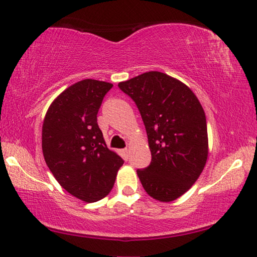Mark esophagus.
<instances>
[{"instance_id":"esophagus-1","label":"esophagus","mask_w":257,"mask_h":257,"mask_svg":"<svg viewBox=\"0 0 257 257\" xmlns=\"http://www.w3.org/2000/svg\"><path fill=\"white\" fill-rule=\"evenodd\" d=\"M123 153H124V156L128 158V157H129V149H123Z\"/></svg>"}]
</instances>
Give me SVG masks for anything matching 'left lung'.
Segmentation results:
<instances>
[{
  "instance_id": "8db88e82",
  "label": "left lung",
  "mask_w": 257,
  "mask_h": 257,
  "mask_svg": "<svg viewBox=\"0 0 257 257\" xmlns=\"http://www.w3.org/2000/svg\"><path fill=\"white\" fill-rule=\"evenodd\" d=\"M118 87L135 101L147 129L151 163L137 170L152 198L172 202L196 182L209 153L204 109L186 84L160 71H148Z\"/></svg>"
}]
</instances>
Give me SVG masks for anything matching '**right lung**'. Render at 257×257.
<instances>
[{"instance_id":"right-lung-1","label":"right lung","mask_w":257,"mask_h":257,"mask_svg":"<svg viewBox=\"0 0 257 257\" xmlns=\"http://www.w3.org/2000/svg\"><path fill=\"white\" fill-rule=\"evenodd\" d=\"M113 84L83 79L72 84L48 107L43 123V153L62 188L86 203L112 190L123 159L107 148L97 114Z\"/></svg>"}]
</instances>
